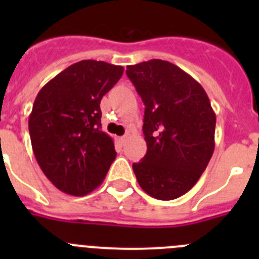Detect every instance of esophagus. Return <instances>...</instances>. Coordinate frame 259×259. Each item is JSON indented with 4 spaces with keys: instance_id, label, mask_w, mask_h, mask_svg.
I'll use <instances>...</instances> for the list:
<instances>
[{
    "instance_id": "1",
    "label": "esophagus",
    "mask_w": 259,
    "mask_h": 259,
    "mask_svg": "<svg viewBox=\"0 0 259 259\" xmlns=\"http://www.w3.org/2000/svg\"><path fill=\"white\" fill-rule=\"evenodd\" d=\"M119 140H120V144H122V145H124L125 141H127V136H122Z\"/></svg>"
}]
</instances>
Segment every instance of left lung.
<instances>
[{
  "mask_svg": "<svg viewBox=\"0 0 259 259\" xmlns=\"http://www.w3.org/2000/svg\"><path fill=\"white\" fill-rule=\"evenodd\" d=\"M127 76L144 105L146 150L132 164L145 193L175 200L189 191L214 152L215 113L200 83L162 59L127 66Z\"/></svg>",
  "mask_w": 259,
  "mask_h": 259,
  "instance_id": "left-lung-1",
  "label": "left lung"
}]
</instances>
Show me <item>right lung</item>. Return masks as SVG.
Segmentation results:
<instances>
[{"label":"right lung","mask_w":259,"mask_h":259,"mask_svg":"<svg viewBox=\"0 0 259 259\" xmlns=\"http://www.w3.org/2000/svg\"><path fill=\"white\" fill-rule=\"evenodd\" d=\"M123 71L104 61H80L38 92L28 119L32 149L59 191L85 196L104 182L116 152L101 130L100 104Z\"/></svg>","instance_id":"add662e5"}]
</instances>
